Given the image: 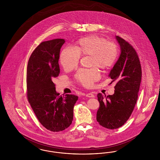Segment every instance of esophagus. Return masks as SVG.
Wrapping results in <instances>:
<instances>
[{
  "label": "esophagus",
  "mask_w": 160,
  "mask_h": 160,
  "mask_svg": "<svg viewBox=\"0 0 160 160\" xmlns=\"http://www.w3.org/2000/svg\"><path fill=\"white\" fill-rule=\"evenodd\" d=\"M86 97H88V98H94L95 95L92 93H88L86 95Z\"/></svg>",
  "instance_id": "obj_1"
}]
</instances>
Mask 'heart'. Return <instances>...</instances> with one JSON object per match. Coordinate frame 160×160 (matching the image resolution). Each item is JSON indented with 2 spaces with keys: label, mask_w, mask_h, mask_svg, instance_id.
I'll use <instances>...</instances> for the list:
<instances>
[{
  "label": "heart",
  "mask_w": 160,
  "mask_h": 160,
  "mask_svg": "<svg viewBox=\"0 0 160 160\" xmlns=\"http://www.w3.org/2000/svg\"><path fill=\"white\" fill-rule=\"evenodd\" d=\"M118 54V47L114 43L107 42L97 35H90L77 41L74 48H65L61 52L60 61L65 70L70 71L78 65L80 56H89L90 67L105 69L114 64ZM99 78L95 68L81 69L75 75L77 80L87 87L91 86Z\"/></svg>",
  "instance_id": "1"
}]
</instances>
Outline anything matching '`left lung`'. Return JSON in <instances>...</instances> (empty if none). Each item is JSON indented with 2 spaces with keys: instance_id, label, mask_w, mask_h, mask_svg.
I'll use <instances>...</instances> for the list:
<instances>
[{
  "instance_id": "1",
  "label": "left lung",
  "mask_w": 160,
  "mask_h": 160,
  "mask_svg": "<svg viewBox=\"0 0 160 160\" xmlns=\"http://www.w3.org/2000/svg\"><path fill=\"white\" fill-rule=\"evenodd\" d=\"M121 54L108 77L116 82L114 94L97 95L99 102L97 121L108 129L118 128L127 122L137 102L142 79V69L137 53L128 42L118 36Z\"/></svg>"
}]
</instances>
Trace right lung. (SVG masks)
I'll use <instances>...</instances> for the list:
<instances>
[{
    "label": "right lung",
    "instance_id": "right-lung-1",
    "mask_svg": "<svg viewBox=\"0 0 160 160\" xmlns=\"http://www.w3.org/2000/svg\"><path fill=\"white\" fill-rule=\"evenodd\" d=\"M64 39L41 42L31 54L27 68V95L40 123L47 129L58 132L67 128L73 119L74 95L61 96L53 79L59 76V59Z\"/></svg>",
    "mask_w": 160,
    "mask_h": 160
}]
</instances>
